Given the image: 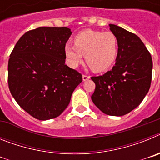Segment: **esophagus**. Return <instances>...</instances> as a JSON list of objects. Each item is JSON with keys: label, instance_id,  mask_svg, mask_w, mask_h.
<instances>
[{"label": "esophagus", "instance_id": "1", "mask_svg": "<svg viewBox=\"0 0 160 160\" xmlns=\"http://www.w3.org/2000/svg\"><path fill=\"white\" fill-rule=\"evenodd\" d=\"M88 79H90V76L86 75V74H83V75H82V80H83V81H87Z\"/></svg>", "mask_w": 160, "mask_h": 160}]
</instances>
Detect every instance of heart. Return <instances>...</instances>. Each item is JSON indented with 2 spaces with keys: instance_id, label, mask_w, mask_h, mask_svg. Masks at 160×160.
<instances>
[{
  "instance_id": "b5f03b06",
  "label": "heart",
  "mask_w": 160,
  "mask_h": 160,
  "mask_svg": "<svg viewBox=\"0 0 160 160\" xmlns=\"http://www.w3.org/2000/svg\"><path fill=\"white\" fill-rule=\"evenodd\" d=\"M65 53L70 66L76 67L85 60L94 71L101 72L111 67L118 55V40L111 32L87 29L74 38V45L67 43Z\"/></svg>"
}]
</instances>
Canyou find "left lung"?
<instances>
[{
	"label": "left lung",
	"instance_id": "1",
	"mask_svg": "<svg viewBox=\"0 0 160 160\" xmlns=\"http://www.w3.org/2000/svg\"><path fill=\"white\" fill-rule=\"evenodd\" d=\"M109 25L118 40L116 62L103 75L91 77L95 83L91 99L104 114L122 116L136 108L148 94L153 64L151 53L137 35Z\"/></svg>",
	"mask_w": 160,
	"mask_h": 160
}]
</instances>
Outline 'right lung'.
Returning <instances> with one entry per match:
<instances>
[{"label":"right lung","instance_id":"right-lung-1","mask_svg":"<svg viewBox=\"0 0 160 160\" xmlns=\"http://www.w3.org/2000/svg\"><path fill=\"white\" fill-rule=\"evenodd\" d=\"M66 27H39L26 32L14 46L8 64V83L18 105L31 116L48 120L59 116L82 82L65 64Z\"/></svg>","mask_w":160,"mask_h":160}]
</instances>
